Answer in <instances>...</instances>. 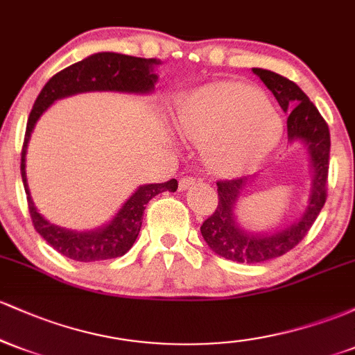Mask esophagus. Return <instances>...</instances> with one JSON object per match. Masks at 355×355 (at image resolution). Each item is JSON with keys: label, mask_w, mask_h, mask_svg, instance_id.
Segmentation results:
<instances>
[{"label": "esophagus", "mask_w": 355, "mask_h": 355, "mask_svg": "<svg viewBox=\"0 0 355 355\" xmlns=\"http://www.w3.org/2000/svg\"><path fill=\"white\" fill-rule=\"evenodd\" d=\"M193 183H195V178L193 177H183L182 180H180V183H178V190L185 191L187 189H190V187L193 185Z\"/></svg>", "instance_id": "obj_1"}]
</instances>
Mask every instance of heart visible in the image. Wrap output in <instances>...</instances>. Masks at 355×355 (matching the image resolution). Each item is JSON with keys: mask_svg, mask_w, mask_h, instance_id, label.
<instances>
[{"mask_svg": "<svg viewBox=\"0 0 355 355\" xmlns=\"http://www.w3.org/2000/svg\"><path fill=\"white\" fill-rule=\"evenodd\" d=\"M178 128L207 145L211 168L239 173L267 157L282 135V121L260 89L218 81L190 93L177 112Z\"/></svg>", "mask_w": 355, "mask_h": 355, "instance_id": "b5f03b06", "label": "heart"}]
</instances>
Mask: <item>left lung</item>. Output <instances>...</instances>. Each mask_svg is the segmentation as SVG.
I'll return each mask as SVG.
<instances>
[{
	"label": "left lung",
	"instance_id": "8db88e82",
	"mask_svg": "<svg viewBox=\"0 0 355 355\" xmlns=\"http://www.w3.org/2000/svg\"><path fill=\"white\" fill-rule=\"evenodd\" d=\"M252 71L274 93L280 108L288 113L287 137L288 144H302L307 150L311 165V193L307 205L300 217L291 225L280 229L254 232L239 222L237 205L245 193L250 178L218 182L217 210L202 223V237L215 254L227 260L243 263H260L287 254L302 240L315 222L324 207L325 185H327L329 153H331V133L319 110L294 81L263 68H252ZM254 178V177H252Z\"/></svg>",
	"mask_w": 355,
	"mask_h": 355
}]
</instances>
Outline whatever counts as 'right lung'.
Wrapping results in <instances>:
<instances>
[{"mask_svg": "<svg viewBox=\"0 0 355 355\" xmlns=\"http://www.w3.org/2000/svg\"><path fill=\"white\" fill-rule=\"evenodd\" d=\"M162 64L157 58H137L113 51H101L64 68L48 80L33 110L28 116L21 150V178L28 198L31 220L36 232L61 255L76 262H96V260L116 259L125 255L133 247L140 234L145 205L162 191H175L178 182L146 183L126 198L120 210L110 222L93 230H73L51 223L40 214L31 198L26 178V152L36 121L55 103L56 100L87 92H115L128 95H150L153 93L158 75L155 68Z\"/></svg>", "mask_w": 355, "mask_h": 355, "instance_id": "add662e5", "label": "right lung"}]
</instances>
